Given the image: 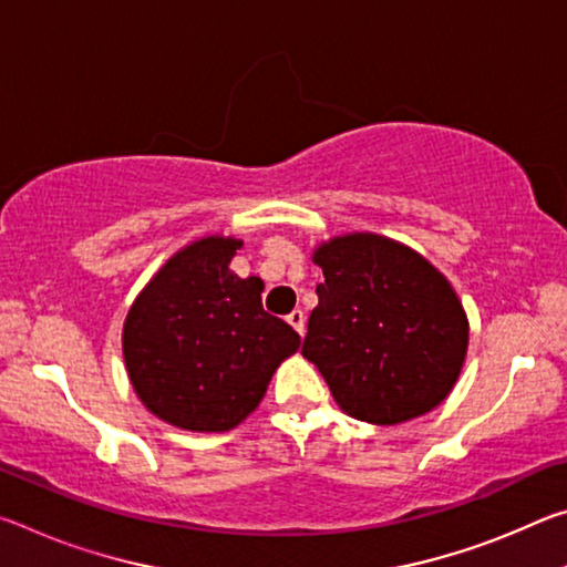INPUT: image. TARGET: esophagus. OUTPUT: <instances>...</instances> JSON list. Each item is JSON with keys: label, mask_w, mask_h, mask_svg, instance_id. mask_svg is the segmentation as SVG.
I'll use <instances>...</instances> for the list:
<instances>
[{"label": "esophagus", "mask_w": 567, "mask_h": 567, "mask_svg": "<svg viewBox=\"0 0 567 567\" xmlns=\"http://www.w3.org/2000/svg\"><path fill=\"white\" fill-rule=\"evenodd\" d=\"M287 322L292 324L300 338H305V312L302 310H292L290 315H287Z\"/></svg>", "instance_id": "esophagus-1"}]
</instances>
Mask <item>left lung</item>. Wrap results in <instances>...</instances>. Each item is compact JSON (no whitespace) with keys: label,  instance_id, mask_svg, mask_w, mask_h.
Here are the masks:
<instances>
[{"label":"left lung","instance_id":"8db88e82","mask_svg":"<svg viewBox=\"0 0 567 567\" xmlns=\"http://www.w3.org/2000/svg\"><path fill=\"white\" fill-rule=\"evenodd\" d=\"M320 302L302 354L350 417L400 425L435 410L465 364L470 322L447 277L415 249L375 233L324 239Z\"/></svg>","mask_w":567,"mask_h":567}]
</instances>
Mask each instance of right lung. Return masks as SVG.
Listing matches in <instances>:
<instances>
[{
	"instance_id": "add662e5",
	"label": "right lung",
	"mask_w": 567,
	"mask_h": 567,
	"mask_svg": "<svg viewBox=\"0 0 567 567\" xmlns=\"http://www.w3.org/2000/svg\"><path fill=\"white\" fill-rule=\"evenodd\" d=\"M243 239L207 235L177 249L134 297L122 328L132 390L152 415L227 433L260 405L300 334L262 310L265 282L229 262Z\"/></svg>"
}]
</instances>
